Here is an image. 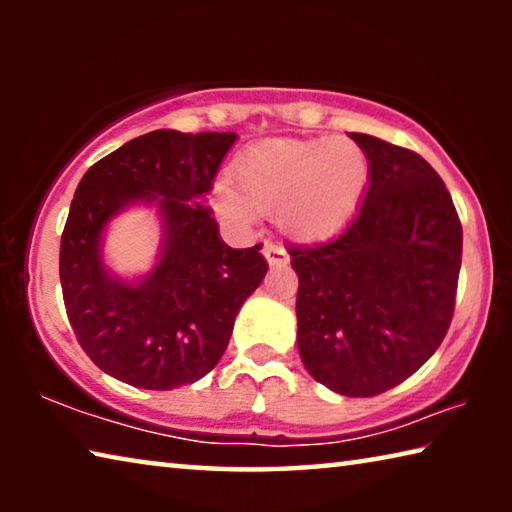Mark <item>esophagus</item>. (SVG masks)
I'll list each match as a JSON object with an SVG mask.
<instances>
[{"mask_svg": "<svg viewBox=\"0 0 512 512\" xmlns=\"http://www.w3.org/2000/svg\"><path fill=\"white\" fill-rule=\"evenodd\" d=\"M262 253H264L266 262L271 268H282V266H287V262H289V253L284 250V246L273 244V241H266Z\"/></svg>", "mask_w": 512, "mask_h": 512, "instance_id": "esophagus-1", "label": "esophagus"}]
</instances>
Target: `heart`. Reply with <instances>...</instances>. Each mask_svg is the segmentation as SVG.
Masks as SVG:
<instances>
[{"label": "heart", "mask_w": 512, "mask_h": 512, "mask_svg": "<svg viewBox=\"0 0 512 512\" xmlns=\"http://www.w3.org/2000/svg\"><path fill=\"white\" fill-rule=\"evenodd\" d=\"M368 155L345 137L266 140L250 146L232 164V178L214 187L223 219L250 225L259 212L296 239L332 235L348 221L368 185Z\"/></svg>", "instance_id": "heart-1"}]
</instances>
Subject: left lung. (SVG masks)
I'll return each mask as SVG.
<instances>
[{"label":"left lung","instance_id":"left-lung-1","mask_svg":"<svg viewBox=\"0 0 512 512\" xmlns=\"http://www.w3.org/2000/svg\"><path fill=\"white\" fill-rule=\"evenodd\" d=\"M370 176L348 228L291 248L298 352L318 384L372 397L409 379L454 316L463 228L447 187L418 153L350 133Z\"/></svg>","mask_w":512,"mask_h":512}]
</instances>
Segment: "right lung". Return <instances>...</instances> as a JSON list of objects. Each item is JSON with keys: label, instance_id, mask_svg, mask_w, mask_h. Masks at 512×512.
Instances as JSON below:
<instances>
[{"label": "right lung", "instance_id": "1", "mask_svg": "<svg viewBox=\"0 0 512 512\" xmlns=\"http://www.w3.org/2000/svg\"><path fill=\"white\" fill-rule=\"evenodd\" d=\"M237 133L160 128L92 164L74 192L60 239V287L85 354L124 384L171 391L210 372L228 348L241 305L266 259L230 248L205 196ZM133 204L163 223L156 264L126 281L102 259L109 221Z\"/></svg>", "mask_w": 512, "mask_h": 512}]
</instances>
